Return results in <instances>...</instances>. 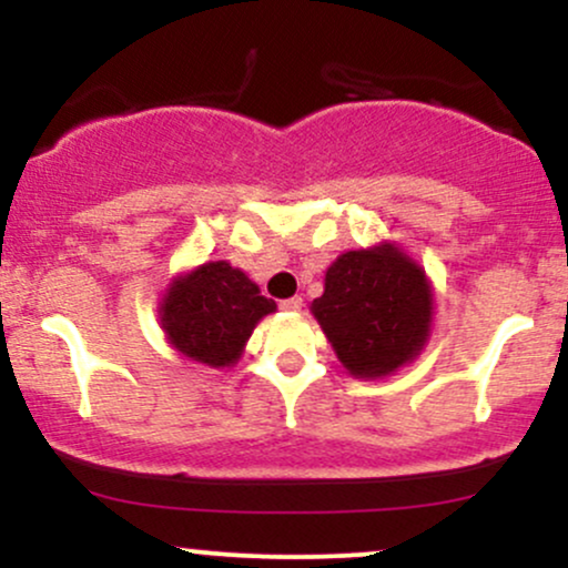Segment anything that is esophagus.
<instances>
[{"label":"esophagus","instance_id":"1","mask_svg":"<svg viewBox=\"0 0 568 568\" xmlns=\"http://www.w3.org/2000/svg\"><path fill=\"white\" fill-rule=\"evenodd\" d=\"M280 306H283L285 312H302L304 298L302 296H291V298H285V302H280Z\"/></svg>","mask_w":568,"mask_h":568}]
</instances>
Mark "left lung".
<instances>
[{
  "mask_svg": "<svg viewBox=\"0 0 568 568\" xmlns=\"http://www.w3.org/2000/svg\"><path fill=\"white\" fill-rule=\"evenodd\" d=\"M427 272L389 240L347 251L325 270L310 312L355 379H384L422 355L433 334Z\"/></svg>",
  "mask_w": 568,
  "mask_h": 568,
  "instance_id": "8db88e82",
  "label": "left lung"
}]
</instances>
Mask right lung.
Masks as SVG:
<instances>
[{
	"label": "right lung",
	"mask_w": 568,
	"mask_h": 568,
	"mask_svg": "<svg viewBox=\"0 0 568 568\" xmlns=\"http://www.w3.org/2000/svg\"><path fill=\"white\" fill-rule=\"evenodd\" d=\"M275 310L243 270L221 258L175 275L158 306L168 344L207 368L234 366L258 321Z\"/></svg>",
	"instance_id": "1"
}]
</instances>
